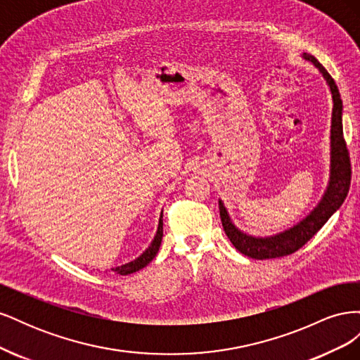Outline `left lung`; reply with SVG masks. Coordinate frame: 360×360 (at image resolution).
I'll return each instance as SVG.
<instances>
[{"instance_id": "left-lung-1", "label": "left lung", "mask_w": 360, "mask_h": 360, "mask_svg": "<svg viewBox=\"0 0 360 360\" xmlns=\"http://www.w3.org/2000/svg\"><path fill=\"white\" fill-rule=\"evenodd\" d=\"M303 58L311 61L317 68L326 82L329 84L333 99L332 110V126H330V176L329 184L326 188L321 201L319 205L290 230L279 233L271 237H254L245 234L243 231L231 222L230 216L225 209L222 201H219V213L224 231L230 238V242L238 252L255 259H269V258H281L290 255L299 250L304 243L320 231V228L329 221V217L340 209L344 200L347 198L348 189L352 181V165L350 156H348L347 144L342 132V101L340 90L333 81L329 72L315 60L309 53H303Z\"/></svg>"}]
</instances>
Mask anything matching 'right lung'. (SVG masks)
Instances as JSON below:
<instances>
[{"label":"right lung","instance_id":"right-lung-1","mask_svg":"<svg viewBox=\"0 0 360 360\" xmlns=\"http://www.w3.org/2000/svg\"><path fill=\"white\" fill-rule=\"evenodd\" d=\"M162 236H163V214H160V217H159L158 233L153 238V242H151V245L146 249V252H143V255H139L136 259L130 261V263H127V264L112 269V271H115L117 275H130V274H135V271H138L141 269H144L150 263V261L156 257L158 250L160 248Z\"/></svg>","mask_w":360,"mask_h":360}]
</instances>
